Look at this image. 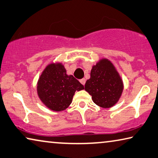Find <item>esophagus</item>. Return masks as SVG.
I'll return each instance as SVG.
<instances>
[{
  "mask_svg": "<svg viewBox=\"0 0 158 158\" xmlns=\"http://www.w3.org/2000/svg\"><path fill=\"white\" fill-rule=\"evenodd\" d=\"M79 81L81 82V84L84 85V84H85V83H86V79H85L84 78H83V79H80V80H79Z\"/></svg>",
  "mask_w": 158,
  "mask_h": 158,
  "instance_id": "34e87169",
  "label": "esophagus"
}]
</instances>
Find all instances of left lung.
I'll use <instances>...</instances> for the list:
<instances>
[{
  "instance_id": "1",
  "label": "left lung",
  "mask_w": 158,
  "mask_h": 158,
  "mask_svg": "<svg viewBox=\"0 0 158 158\" xmlns=\"http://www.w3.org/2000/svg\"><path fill=\"white\" fill-rule=\"evenodd\" d=\"M124 90L123 81L116 67L110 60L103 57L92 66L91 77L85 84V91L93 101L103 108L117 103Z\"/></svg>"
}]
</instances>
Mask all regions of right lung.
<instances>
[{
	"label": "right lung",
	"instance_id": "right-lung-1",
	"mask_svg": "<svg viewBox=\"0 0 158 158\" xmlns=\"http://www.w3.org/2000/svg\"><path fill=\"white\" fill-rule=\"evenodd\" d=\"M84 87L72 75L67 74L62 62H51L45 67L36 84L37 94L43 104L51 110L61 112L72 103L77 91Z\"/></svg>",
	"mask_w": 158,
	"mask_h": 158
}]
</instances>
